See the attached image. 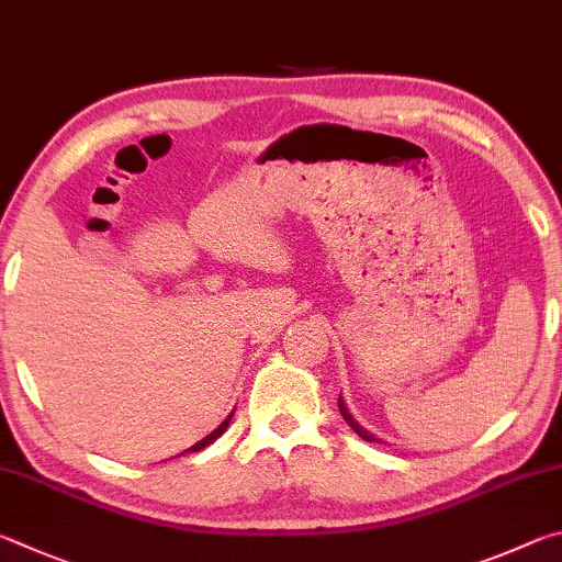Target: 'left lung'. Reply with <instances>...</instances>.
Returning a JSON list of instances; mask_svg holds the SVG:
<instances>
[{"label": "left lung", "instance_id": "1", "mask_svg": "<svg viewBox=\"0 0 562 562\" xmlns=\"http://www.w3.org/2000/svg\"><path fill=\"white\" fill-rule=\"evenodd\" d=\"M338 409H340V415H342V419H346V422H348V427H350L352 431H356V435H358V437H362V439H366V441H380L378 437H372V435H370V431H368L366 427H360V425H358V422H356V419H352V415H350V412H348V407H346V402H342L340 397H338Z\"/></svg>", "mask_w": 562, "mask_h": 562}]
</instances>
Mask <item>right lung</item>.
<instances>
[{
  "instance_id": "1",
  "label": "right lung",
  "mask_w": 562,
  "mask_h": 562,
  "mask_svg": "<svg viewBox=\"0 0 562 562\" xmlns=\"http://www.w3.org/2000/svg\"><path fill=\"white\" fill-rule=\"evenodd\" d=\"M229 422H232V415H229V417H226V419L222 422V425H220V427H216V429L212 431V435H210V437H204L202 441H196V445H194L192 449H187V451H200V449H204V447H210L214 439H220V437H222V431H224L226 427H229Z\"/></svg>"
}]
</instances>
